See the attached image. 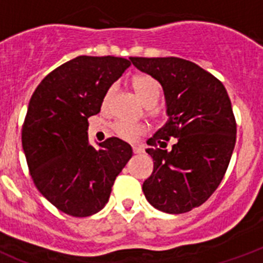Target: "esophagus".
<instances>
[{"mask_svg":"<svg viewBox=\"0 0 263 263\" xmlns=\"http://www.w3.org/2000/svg\"><path fill=\"white\" fill-rule=\"evenodd\" d=\"M133 152L136 153V155H141V153H144V147L138 146V145H134Z\"/></svg>","mask_w":263,"mask_h":263,"instance_id":"1","label":"esophagus"}]
</instances>
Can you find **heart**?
<instances>
[{
    "label": "heart",
    "instance_id": "obj_1",
    "mask_svg": "<svg viewBox=\"0 0 263 263\" xmlns=\"http://www.w3.org/2000/svg\"><path fill=\"white\" fill-rule=\"evenodd\" d=\"M133 88L136 91L137 97L140 98L145 105L157 103L160 92H161L160 83H158L155 78L147 77V75L136 78L133 80ZM112 92H114V87H110L106 91L105 98H103V106L107 105ZM112 129H114L117 136H119L121 138L127 141H136L137 138H140V136H142L145 133V126L138 125V123L125 122V121H118V122H116L112 125Z\"/></svg>",
    "mask_w": 263,
    "mask_h": 263
}]
</instances>
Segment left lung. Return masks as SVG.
<instances>
[{"label":"left lung","instance_id":"8db88e82","mask_svg":"<svg viewBox=\"0 0 263 263\" xmlns=\"http://www.w3.org/2000/svg\"><path fill=\"white\" fill-rule=\"evenodd\" d=\"M155 78L165 97V125L147 140L153 173L142 184L158 211L184 214L199 207L222 181L236 140L231 101L222 82L179 58H130ZM171 136L175 144L165 149Z\"/></svg>","mask_w":263,"mask_h":263}]
</instances>
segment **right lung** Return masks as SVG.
Masks as SVG:
<instances>
[{
  "label": "right lung",
  "instance_id": "1",
  "mask_svg": "<svg viewBox=\"0 0 263 263\" xmlns=\"http://www.w3.org/2000/svg\"><path fill=\"white\" fill-rule=\"evenodd\" d=\"M130 67L116 56H78L41 80L28 106L23 149L34 185L58 210L86 218L105 207L133 149L117 137L92 146L91 116Z\"/></svg>",
  "mask_w": 263,
  "mask_h": 263
}]
</instances>
